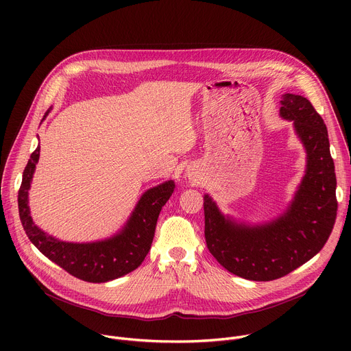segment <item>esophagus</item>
<instances>
[{
    "instance_id": "obj_1",
    "label": "esophagus",
    "mask_w": 351,
    "mask_h": 351,
    "mask_svg": "<svg viewBox=\"0 0 351 351\" xmlns=\"http://www.w3.org/2000/svg\"><path fill=\"white\" fill-rule=\"evenodd\" d=\"M189 180L190 182H193V183H198L199 180H202V178H199V175H197V173H189Z\"/></svg>"
}]
</instances>
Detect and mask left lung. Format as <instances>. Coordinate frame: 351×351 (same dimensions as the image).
I'll return each mask as SVG.
<instances>
[{
  "label": "left lung",
  "mask_w": 351,
  "mask_h": 351,
  "mask_svg": "<svg viewBox=\"0 0 351 351\" xmlns=\"http://www.w3.org/2000/svg\"><path fill=\"white\" fill-rule=\"evenodd\" d=\"M280 118L293 122L307 154L306 172L286 210L263 223L225 215L204 194L206 241L229 272L257 282L282 278L321 252L335 225L336 175L326 125L303 95L282 94Z\"/></svg>",
  "instance_id": "1"
}]
</instances>
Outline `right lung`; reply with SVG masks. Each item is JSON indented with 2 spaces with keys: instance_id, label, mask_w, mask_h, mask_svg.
I'll use <instances>...</instances> for the list:
<instances>
[{
  "instance_id": "obj_1",
  "label": "right lung",
  "mask_w": 351,
  "mask_h": 351,
  "mask_svg": "<svg viewBox=\"0 0 351 351\" xmlns=\"http://www.w3.org/2000/svg\"><path fill=\"white\" fill-rule=\"evenodd\" d=\"M51 110H47L41 122ZM38 158L40 144L32 153L23 171L18 207L22 226L40 253L75 278L93 283L118 279L140 267L152 248L158 215L175 190L173 180H167L144 191L126 223L111 237L73 243L48 234L34 223L30 215L29 190Z\"/></svg>"
}]
</instances>
